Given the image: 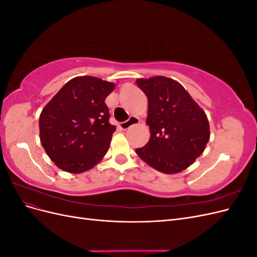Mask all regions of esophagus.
<instances>
[{
  "mask_svg": "<svg viewBox=\"0 0 257 257\" xmlns=\"http://www.w3.org/2000/svg\"><path fill=\"white\" fill-rule=\"evenodd\" d=\"M139 122H141V120H139V119L137 118V116L132 115V116H130V119H128L127 121L122 122V123L120 124V127H121V130H127V128H130L131 126L136 125V124H139Z\"/></svg>",
  "mask_w": 257,
  "mask_h": 257,
  "instance_id": "esophagus-1",
  "label": "esophagus"
}]
</instances>
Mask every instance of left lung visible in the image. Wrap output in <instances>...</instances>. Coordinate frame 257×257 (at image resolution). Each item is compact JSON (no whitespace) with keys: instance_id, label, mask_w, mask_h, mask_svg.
I'll return each instance as SVG.
<instances>
[{"instance_id":"1","label":"left lung","mask_w":257,"mask_h":257,"mask_svg":"<svg viewBox=\"0 0 257 257\" xmlns=\"http://www.w3.org/2000/svg\"><path fill=\"white\" fill-rule=\"evenodd\" d=\"M148 97L147 124L151 137L136 153L164 174L188 168L209 142V122L203 109L182 85L167 77L137 79Z\"/></svg>"}]
</instances>
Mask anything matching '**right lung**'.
I'll use <instances>...</instances> for the list:
<instances>
[{
    "label": "right lung",
    "instance_id": "add662e5",
    "mask_svg": "<svg viewBox=\"0 0 257 257\" xmlns=\"http://www.w3.org/2000/svg\"><path fill=\"white\" fill-rule=\"evenodd\" d=\"M114 84L96 77L69 80L40 116L41 143L56 165L68 173L89 170L109 149L115 126L105 98Z\"/></svg>",
    "mask_w": 257,
    "mask_h": 257
}]
</instances>
